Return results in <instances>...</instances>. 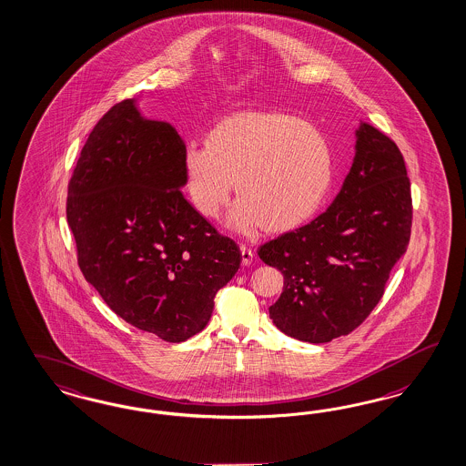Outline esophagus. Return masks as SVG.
<instances>
[{
    "label": "esophagus",
    "mask_w": 466,
    "mask_h": 466,
    "mask_svg": "<svg viewBox=\"0 0 466 466\" xmlns=\"http://www.w3.org/2000/svg\"><path fill=\"white\" fill-rule=\"evenodd\" d=\"M241 257H242V265H251V261H253V257H255V253H253V249L251 248H248L246 244H241Z\"/></svg>",
    "instance_id": "34e87169"
}]
</instances>
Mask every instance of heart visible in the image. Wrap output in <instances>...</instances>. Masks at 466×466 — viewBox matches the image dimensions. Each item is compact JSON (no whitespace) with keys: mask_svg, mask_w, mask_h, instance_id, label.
I'll list each match as a JSON object with an SVG mask.
<instances>
[{"mask_svg":"<svg viewBox=\"0 0 466 466\" xmlns=\"http://www.w3.org/2000/svg\"><path fill=\"white\" fill-rule=\"evenodd\" d=\"M334 151L320 128L286 112H241L209 130L205 147L187 145L184 186L194 208L217 218L232 180L238 203L228 224L280 234L308 222L334 180Z\"/></svg>","mask_w":466,"mask_h":466,"instance_id":"1","label":"heart"}]
</instances>
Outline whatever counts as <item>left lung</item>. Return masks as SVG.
<instances>
[{
  "instance_id": "left-lung-1",
  "label": "left lung",
  "mask_w": 466,
  "mask_h": 466,
  "mask_svg": "<svg viewBox=\"0 0 466 466\" xmlns=\"http://www.w3.org/2000/svg\"><path fill=\"white\" fill-rule=\"evenodd\" d=\"M356 136L353 167L332 205L258 248L261 261L284 273L270 319L313 344L367 320L411 236V186L400 147L367 122Z\"/></svg>"
}]
</instances>
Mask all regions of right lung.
<instances>
[{"label": "right lung", "mask_w": 466, "mask_h": 466, "mask_svg": "<svg viewBox=\"0 0 466 466\" xmlns=\"http://www.w3.org/2000/svg\"><path fill=\"white\" fill-rule=\"evenodd\" d=\"M184 149L176 128L124 99L91 130L66 196L86 280L120 319L167 342L207 327L242 259L180 191Z\"/></svg>", "instance_id": "1"}]
</instances>
